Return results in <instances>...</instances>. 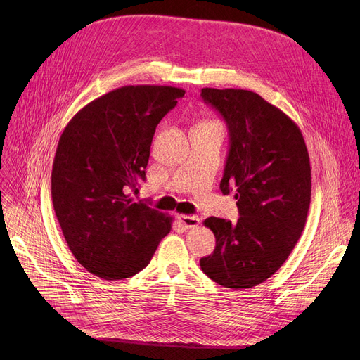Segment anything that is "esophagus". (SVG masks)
I'll return each mask as SVG.
<instances>
[{
  "instance_id": "1",
  "label": "esophagus",
  "mask_w": 360,
  "mask_h": 360,
  "mask_svg": "<svg viewBox=\"0 0 360 360\" xmlns=\"http://www.w3.org/2000/svg\"><path fill=\"white\" fill-rule=\"evenodd\" d=\"M178 220L185 229H193V228H197V226L200 224V219L197 216L181 214V216H178Z\"/></svg>"
}]
</instances>
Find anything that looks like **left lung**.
<instances>
[{"label":"left lung","mask_w":360,"mask_h":360,"mask_svg":"<svg viewBox=\"0 0 360 360\" xmlns=\"http://www.w3.org/2000/svg\"><path fill=\"white\" fill-rule=\"evenodd\" d=\"M229 128L231 147L220 190L235 198L236 223L204 220L216 236L204 274L223 288L242 290L271 277L288 259L305 228L311 202V163L293 120L259 94L242 89L201 90Z\"/></svg>","instance_id":"8db88e82"}]
</instances>
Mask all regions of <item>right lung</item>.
Returning a JSON list of instances; mask_svg holds the SVG:
<instances>
[{
    "instance_id": "1",
    "label": "right lung",
    "mask_w": 360,
    "mask_h": 360,
    "mask_svg": "<svg viewBox=\"0 0 360 360\" xmlns=\"http://www.w3.org/2000/svg\"><path fill=\"white\" fill-rule=\"evenodd\" d=\"M185 90L124 86L91 101L64 128L52 165L56 219L72 255L91 274H137L172 229V217L137 202L160 120Z\"/></svg>"
}]
</instances>
